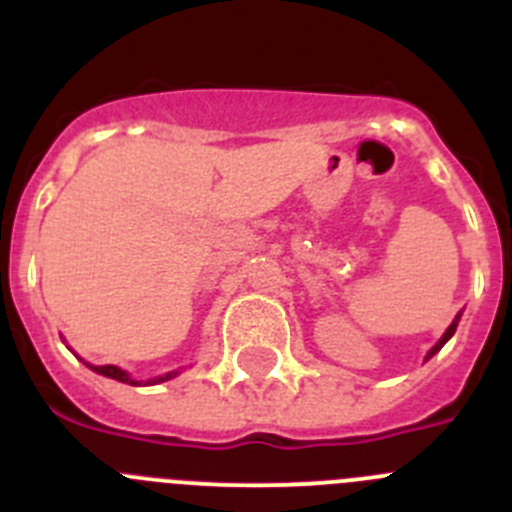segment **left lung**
I'll return each mask as SVG.
<instances>
[{
  "instance_id": "8db88e82",
  "label": "left lung",
  "mask_w": 512,
  "mask_h": 512,
  "mask_svg": "<svg viewBox=\"0 0 512 512\" xmlns=\"http://www.w3.org/2000/svg\"><path fill=\"white\" fill-rule=\"evenodd\" d=\"M459 318H461V315H456V318H454V323H451L449 328H446V333H443V336H441V341H438L436 346H433L431 351H428V356H425V359H431L433 354H438V351H441V348H443V343H446V341H449L451 336H454V333H456V325H459Z\"/></svg>"
}]
</instances>
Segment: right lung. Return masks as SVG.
<instances>
[{
	"instance_id": "add662e5",
	"label": "right lung",
	"mask_w": 512,
	"mask_h": 512,
	"mask_svg": "<svg viewBox=\"0 0 512 512\" xmlns=\"http://www.w3.org/2000/svg\"><path fill=\"white\" fill-rule=\"evenodd\" d=\"M84 364H87V361H84ZM87 366H89V369H94V372H97V374H102V377L117 379V382H125V384H140V382H135V379L130 377V374L125 372V369H120V366H112V364H107V366H92V364H87ZM176 374H179V372H169V374H164V377L148 379L146 384H158V382H166V379H174Z\"/></svg>"
}]
</instances>
